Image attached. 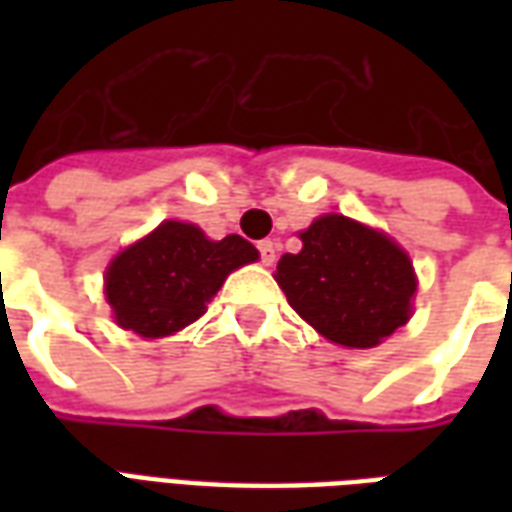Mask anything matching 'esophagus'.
Returning a JSON list of instances; mask_svg holds the SVG:
<instances>
[{"instance_id":"esophagus-1","label":"esophagus","mask_w":512,"mask_h":512,"mask_svg":"<svg viewBox=\"0 0 512 512\" xmlns=\"http://www.w3.org/2000/svg\"><path fill=\"white\" fill-rule=\"evenodd\" d=\"M257 249H260V263H263V266H271V263H274V260H277V244H274V241H260V244H257Z\"/></svg>"}]
</instances>
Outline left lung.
I'll return each mask as SVG.
<instances>
[{
    "label": "left lung",
    "mask_w": 512,
    "mask_h": 512,
    "mask_svg": "<svg viewBox=\"0 0 512 512\" xmlns=\"http://www.w3.org/2000/svg\"><path fill=\"white\" fill-rule=\"evenodd\" d=\"M274 279L312 329L345 348H376L406 326L417 274L389 235L326 213L282 255Z\"/></svg>",
    "instance_id": "8db88e82"
}]
</instances>
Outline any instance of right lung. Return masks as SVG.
<instances>
[{
  "mask_svg": "<svg viewBox=\"0 0 512 512\" xmlns=\"http://www.w3.org/2000/svg\"><path fill=\"white\" fill-rule=\"evenodd\" d=\"M255 260L241 235L211 241L197 224L167 219L109 263L104 293L117 326L156 340L197 321L230 271Z\"/></svg>",
  "mask_w": 512,
  "mask_h": 512,
  "instance_id": "right-lung-1",
  "label": "right lung"
}]
</instances>
